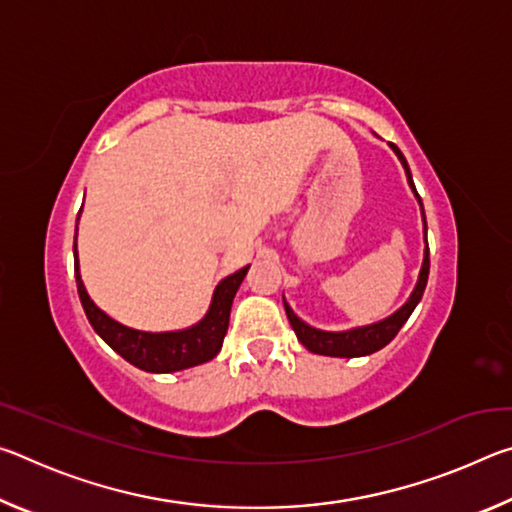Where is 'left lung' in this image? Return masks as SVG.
Segmentation results:
<instances>
[{"mask_svg":"<svg viewBox=\"0 0 512 512\" xmlns=\"http://www.w3.org/2000/svg\"><path fill=\"white\" fill-rule=\"evenodd\" d=\"M393 151L397 153V158L402 160L404 169H406V178H409V185L413 187L415 192V185H413V178H411V171H409V164H406L402 151L397 149L395 144ZM415 196H418L420 201V194L415 192ZM422 205V201H420ZM424 214V210H422ZM427 280H429V244H427V250H424V262H422V271H420V280L418 284H415V289L411 293V298L406 305L395 311V314L391 318L381 320V323H375V325H368V327H359V329H350V332H320V329L316 327H309L307 323H302V320L293 314L291 307L287 305V300H284V309H287V316H289V323L293 327V332H296L298 341L305 345V348L309 352L314 354H325V357H366V354H372L384 348V345L391 343L397 332H400L402 325L409 320V316L413 314L415 305H418L422 293H424V287H427Z\"/></svg>","mask_w":512,"mask_h":512,"instance_id":"1","label":"left lung"}]
</instances>
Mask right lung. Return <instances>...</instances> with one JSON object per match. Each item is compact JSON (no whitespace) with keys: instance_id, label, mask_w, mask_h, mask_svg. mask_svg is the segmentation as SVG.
Listing matches in <instances>:
<instances>
[{"instance_id":"obj_1","label":"right lung","mask_w":512,"mask_h":512,"mask_svg":"<svg viewBox=\"0 0 512 512\" xmlns=\"http://www.w3.org/2000/svg\"><path fill=\"white\" fill-rule=\"evenodd\" d=\"M74 271H76V289H79L81 305L85 309L90 325L94 327L103 341L112 350L121 354L128 363L142 368L146 372H176L185 368L201 366V363L214 359L223 345V336L228 332L230 307L235 300L239 284L244 282L248 266L232 273L230 277L216 287L210 311L201 323L183 329V332L167 334H149L137 332V329L119 325L117 320L103 314V311L90 300L79 275V257L74 246Z\"/></svg>"}]
</instances>
